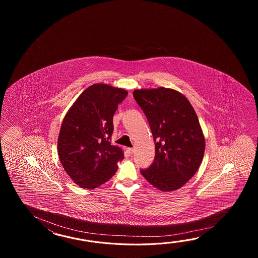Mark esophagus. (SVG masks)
<instances>
[{
    "mask_svg": "<svg viewBox=\"0 0 258 258\" xmlns=\"http://www.w3.org/2000/svg\"><path fill=\"white\" fill-rule=\"evenodd\" d=\"M126 152L129 154V155H133V153L135 152V149L131 148H126Z\"/></svg>",
    "mask_w": 258,
    "mask_h": 258,
    "instance_id": "obj_1",
    "label": "esophagus"
}]
</instances>
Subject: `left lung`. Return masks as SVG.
Here are the masks:
<instances>
[{
    "instance_id": "1",
    "label": "left lung",
    "mask_w": 258,
    "mask_h": 258,
    "mask_svg": "<svg viewBox=\"0 0 258 258\" xmlns=\"http://www.w3.org/2000/svg\"><path fill=\"white\" fill-rule=\"evenodd\" d=\"M133 96L156 143L153 163L140 171L159 190H177L192 178L203 159L205 138L198 115L189 100L174 89H137Z\"/></svg>"
}]
</instances>
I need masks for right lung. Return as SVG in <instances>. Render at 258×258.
I'll use <instances>...</instances> for the list:
<instances>
[{
	"label": "right lung",
	"mask_w": 258,
	"mask_h": 258,
	"mask_svg": "<svg viewBox=\"0 0 258 258\" xmlns=\"http://www.w3.org/2000/svg\"><path fill=\"white\" fill-rule=\"evenodd\" d=\"M127 95L124 89L95 84L66 113L58 137V155L77 185L94 189L117 171V162L123 159V152L110 145L113 115Z\"/></svg>",
	"instance_id": "1"
}]
</instances>
